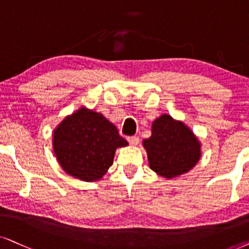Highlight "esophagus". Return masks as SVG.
I'll return each instance as SVG.
<instances>
[{
    "mask_svg": "<svg viewBox=\"0 0 249 249\" xmlns=\"http://www.w3.org/2000/svg\"><path fill=\"white\" fill-rule=\"evenodd\" d=\"M127 141L131 144H138L139 143V138L137 135H132V137H127Z\"/></svg>",
    "mask_w": 249,
    "mask_h": 249,
    "instance_id": "esophagus-1",
    "label": "esophagus"
}]
</instances>
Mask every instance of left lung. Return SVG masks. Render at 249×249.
Here are the masks:
<instances>
[{
	"mask_svg": "<svg viewBox=\"0 0 249 249\" xmlns=\"http://www.w3.org/2000/svg\"><path fill=\"white\" fill-rule=\"evenodd\" d=\"M150 169L165 178L186 174L200 160V142L184 123L162 115L153 122L152 137L142 141Z\"/></svg>",
	"mask_w": 249,
	"mask_h": 249,
	"instance_id": "8db88e82",
	"label": "left lung"
}]
</instances>
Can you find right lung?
<instances>
[{"instance_id": "1", "label": "right lung", "mask_w": 249, "mask_h": 249, "mask_svg": "<svg viewBox=\"0 0 249 249\" xmlns=\"http://www.w3.org/2000/svg\"><path fill=\"white\" fill-rule=\"evenodd\" d=\"M127 146L118 130L99 112L80 108L54 131L56 159L67 174L84 181L99 180L112 165L118 147Z\"/></svg>"}]
</instances>
